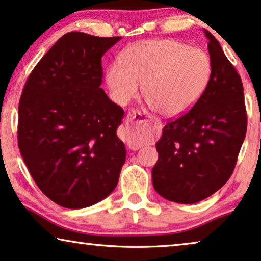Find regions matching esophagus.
Here are the masks:
<instances>
[{
	"mask_svg": "<svg viewBox=\"0 0 261 261\" xmlns=\"http://www.w3.org/2000/svg\"><path fill=\"white\" fill-rule=\"evenodd\" d=\"M141 114V113H138ZM126 128L127 131L130 134L133 135H136L138 133V130H140V125H138V120L136 119V112H131L127 114V119H126ZM130 148L131 149H135L136 147H135L134 144H130Z\"/></svg>",
	"mask_w": 261,
	"mask_h": 261,
	"instance_id": "34e87169",
	"label": "esophagus"
}]
</instances>
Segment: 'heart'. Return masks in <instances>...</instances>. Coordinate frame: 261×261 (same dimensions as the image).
I'll return each mask as SVG.
<instances>
[{
  "mask_svg": "<svg viewBox=\"0 0 261 261\" xmlns=\"http://www.w3.org/2000/svg\"><path fill=\"white\" fill-rule=\"evenodd\" d=\"M106 70L114 101L125 105L142 85L144 99L165 117L185 113L203 96L213 75L209 55L174 39L143 40L120 56Z\"/></svg>",
  "mask_w": 261,
  "mask_h": 261,
  "instance_id": "b5f03b06",
  "label": "heart"
}]
</instances>
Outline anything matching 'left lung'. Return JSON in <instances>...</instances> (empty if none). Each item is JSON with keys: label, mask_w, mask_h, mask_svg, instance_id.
I'll use <instances>...</instances> for the list:
<instances>
[{"label": "left lung", "mask_w": 261, "mask_h": 261, "mask_svg": "<svg viewBox=\"0 0 261 261\" xmlns=\"http://www.w3.org/2000/svg\"><path fill=\"white\" fill-rule=\"evenodd\" d=\"M204 33L213 63L209 87L189 112L163 127L151 172L156 192L180 204L205 199L228 181L247 130L241 77L216 38Z\"/></svg>", "instance_id": "1"}]
</instances>
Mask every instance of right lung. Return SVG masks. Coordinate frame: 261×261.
Wrapping results in <instances>:
<instances>
[{"label":"right lung","instance_id":"1","mask_svg":"<svg viewBox=\"0 0 261 261\" xmlns=\"http://www.w3.org/2000/svg\"><path fill=\"white\" fill-rule=\"evenodd\" d=\"M121 37L69 32L38 62L19 102L17 142L47 198L83 209L116 189L126 158L124 111L102 88L101 58Z\"/></svg>","mask_w":261,"mask_h":261}]
</instances>
